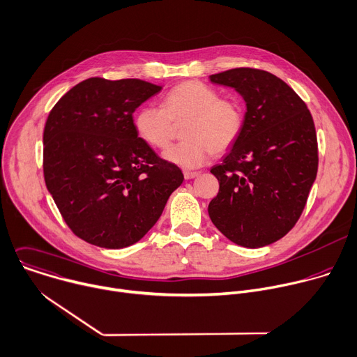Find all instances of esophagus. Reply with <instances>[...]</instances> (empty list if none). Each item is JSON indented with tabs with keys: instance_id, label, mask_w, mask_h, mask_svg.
<instances>
[{
	"instance_id": "1",
	"label": "esophagus",
	"mask_w": 357,
	"mask_h": 357,
	"mask_svg": "<svg viewBox=\"0 0 357 357\" xmlns=\"http://www.w3.org/2000/svg\"><path fill=\"white\" fill-rule=\"evenodd\" d=\"M198 174H199L198 172H188V170H185V172H184V178H185V180H191V178L197 177Z\"/></svg>"
}]
</instances>
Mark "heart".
Masks as SVG:
<instances>
[{"instance_id": "1", "label": "heart", "mask_w": 357, "mask_h": 357, "mask_svg": "<svg viewBox=\"0 0 357 357\" xmlns=\"http://www.w3.org/2000/svg\"><path fill=\"white\" fill-rule=\"evenodd\" d=\"M188 119L184 128L185 140L170 146L165 158L185 169L206 163L213 152L231 148L243 126V111L234 98L201 82H183L169 90L163 107L149 102L135 115L139 136L153 148L165 149L176 132V123Z\"/></svg>"}]
</instances>
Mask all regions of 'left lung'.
Instances as JSON below:
<instances>
[{
  "label": "left lung",
  "mask_w": 357,
  "mask_h": 357,
  "mask_svg": "<svg viewBox=\"0 0 357 357\" xmlns=\"http://www.w3.org/2000/svg\"><path fill=\"white\" fill-rule=\"evenodd\" d=\"M246 102L241 135L211 173L220 191L208 213L229 241L256 249L289 234L318 172L314 119L297 93L268 71L239 67L209 76Z\"/></svg>",
  "instance_id": "8db88e82"
}]
</instances>
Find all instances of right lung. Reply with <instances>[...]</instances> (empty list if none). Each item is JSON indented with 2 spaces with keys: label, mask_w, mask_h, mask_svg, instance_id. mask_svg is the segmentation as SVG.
Returning <instances> with one entry per match:
<instances>
[{
  "label": "right lung",
  "mask_w": 357,
  "mask_h": 357,
  "mask_svg": "<svg viewBox=\"0 0 357 357\" xmlns=\"http://www.w3.org/2000/svg\"><path fill=\"white\" fill-rule=\"evenodd\" d=\"M162 90L137 80L87 79L52 108L43 176L67 227L105 249L130 246L158 222L184 180L137 136L135 109Z\"/></svg>",
  "instance_id": "right-lung-1"
}]
</instances>
